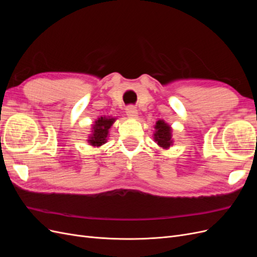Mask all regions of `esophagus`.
Returning <instances> with one entry per match:
<instances>
[{
  "instance_id": "34e87169",
  "label": "esophagus",
  "mask_w": 257,
  "mask_h": 257,
  "mask_svg": "<svg viewBox=\"0 0 257 257\" xmlns=\"http://www.w3.org/2000/svg\"><path fill=\"white\" fill-rule=\"evenodd\" d=\"M126 113H127L130 119L136 120L138 118V112H137V109H136L134 106H128L126 108Z\"/></svg>"
}]
</instances>
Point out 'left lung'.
<instances>
[{
    "mask_svg": "<svg viewBox=\"0 0 257 257\" xmlns=\"http://www.w3.org/2000/svg\"><path fill=\"white\" fill-rule=\"evenodd\" d=\"M154 133L153 139L154 142L158 144L159 147L163 149H169L170 147L174 145V138H173V128L166 123L164 120L157 121L154 125Z\"/></svg>",
    "mask_w": 257,
    "mask_h": 257,
    "instance_id": "1",
    "label": "left lung"
}]
</instances>
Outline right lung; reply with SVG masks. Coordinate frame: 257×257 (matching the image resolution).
I'll return each mask as SVG.
<instances>
[{"instance_id": "add662e5", "label": "right lung", "mask_w": 257, "mask_h": 257, "mask_svg": "<svg viewBox=\"0 0 257 257\" xmlns=\"http://www.w3.org/2000/svg\"><path fill=\"white\" fill-rule=\"evenodd\" d=\"M116 118L113 116H100L97 118L94 123L92 124L91 134L88 137V144L92 147H100L107 143L109 130L112 124L115 122Z\"/></svg>"}]
</instances>
